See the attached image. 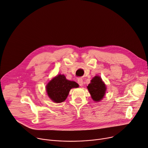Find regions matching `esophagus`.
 I'll use <instances>...</instances> for the list:
<instances>
[{
  "label": "esophagus",
  "mask_w": 148,
  "mask_h": 148,
  "mask_svg": "<svg viewBox=\"0 0 148 148\" xmlns=\"http://www.w3.org/2000/svg\"><path fill=\"white\" fill-rule=\"evenodd\" d=\"M77 82H78V83L79 85V86H83V79L82 78H78Z\"/></svg>",
  "instance_id": "obj_1"
}]
</instances>
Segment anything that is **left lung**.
I'll return each instance as SVG.
<instances>
[{
    "instance_id": "left-lung-1",
    "label": "left lung",
    "mask_w": 148,
    "mask_h": 148,
    "mask_svg": "<svg viewBox=\"0 0 148 148\" xmlns=\"http://www.w3.org/2000/svg\"><path fill=\"white\" fill-rule=\"evenodd\" d=\"M87 88L92 99L96 102L102 100L106 94V86L101 78L97 75L92 78Z\"/></svg>"
}]
</instances>
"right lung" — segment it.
Wrapping results in <instances>:
<instances>
[{
    "label": "right lung",
    "instance_id": "add662e5",
    "mask_svg": "<svg viewBox=\"0 0 148 148\" xmlns=\"http://www.w3.org/2000/svg\"><path fill=\"white\" fill-rule=\"evenodd\" d=\"M78 87L76 82L66 79L63 74H59L53 78L47 84L46 91L48 97L52 101L60 103L65 100L72 88Z\"/></svg>",
    "mask_w": 148,
    "mask_h": 148
}]
</instances>
